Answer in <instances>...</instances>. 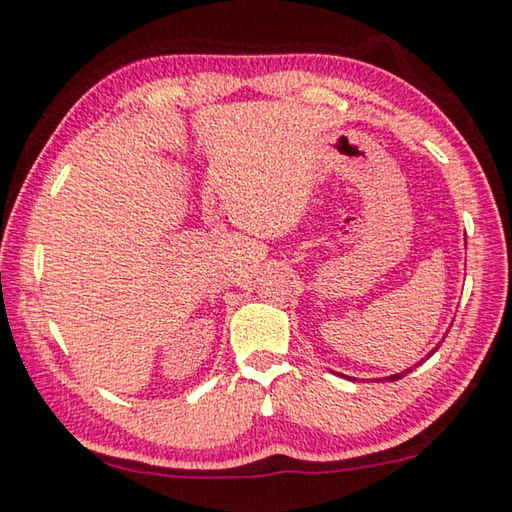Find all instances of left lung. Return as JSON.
I'll use <instances>...</instances> for the list:
<instances>
[{"label": "left lung", "mask_w": 512, "mask_h": 512, "mask_svg": "<svg viewBox=\"0 0 512 512\" xmlns=\"http://www.w3.org/2000/svg\"><path fill=\"white\" fill-rule=\"evenodd\" d=\"M436 349H439V347H436ZM432 353H434V351H432ZM432 353H427V358H430ZM410 371H412V367H410V369H405V371H401V374H394V376H389V380H401L405 374H410ZM385 380H387V378H385Z\"/></svg>", "instance_id": "obj_1"}]
</instances>
